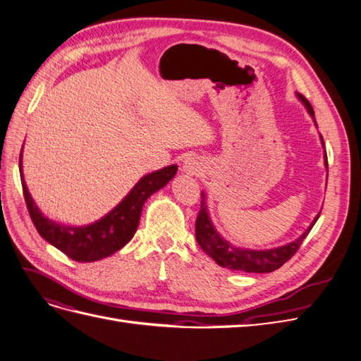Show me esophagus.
<instances>
[{
	"mask_svg": "<svg viewBox=\"0 0 361 361\" xmlns=\"http://www.w3.org/2000/svg\"><path fill=\"white\" fill-rule=\"evenodd\" d=\"M200 170H202L200 164L195 161L194 158H188L187 161L183 162V166H182V171L190 174V176H194V174H199Z\"/></svg>",
	"mask_w": 361,
	"mask_h": 361,
	"instance_id": "1",
	"label": "esophagus"
}]
</instances>
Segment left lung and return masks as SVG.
I'll list each match as a JSON object with an SVG mask.
<instances>
[{
  "mask_svg": "<svg viewBox=\"0 0 361 361\" xmlns=\"http://www.w3.org/2000/svg\"><path fill=\"white\" fill-rule=\"evenodd\" d=\"M297 97L305 106V110L314 120V113L310 102L305 99V97L300 93H297ZM316 125V120H314ZM318 126V125H316ZM321 143L324 146V138L321 137ZM324 162L325 167L329 169V161H326V154H324ZM321 212L314 216L312 224L305 228L304 233L295 239V241L280 245L276 248H268V250H251V248H241L235 247L228 241L218 233L215 226L211 221L209 212H207V204H206V194L202 191V204H200V212L197 215V221H195V239H197L199 245L204 251L206 255H209L218 265L223 268H228L233 271H244V272H272L279 269L281 265H285L286 262L297 253L300 245L312 231L314 223L318 221Z\"/></svg>",
  "mask_w": 361,
  "mask_h": 361,
  "instance_id": "8db88e82",
  "label": "left lung"
}]
</instances>
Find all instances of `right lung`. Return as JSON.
<instances>
[{"label": "right lung", "mask_w": 361, "mask_h": 361, "mask_svg": "<svg viewBox=\"0 0 361 361\" xmlns=\"http://www.w3.org/2000/svg\"><path fill=\"white\" fill-rule=\"evenodd\" d=\"M19 171L28 212L39 235L72 260L94 262L111 256L133 239L146 200L174 178L178 166L173 164L146 174L113 211L87 226H64L49 220L40 212L24 180L23 152L19 157Z\"/></svg>", "instance_id": "1"}]
</instances>
